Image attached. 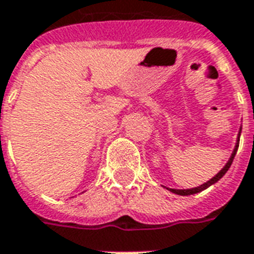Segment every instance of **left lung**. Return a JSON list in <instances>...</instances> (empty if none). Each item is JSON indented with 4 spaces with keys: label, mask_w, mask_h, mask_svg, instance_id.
<instances>
[{
    "label": "left lung",
    "mask_w": 254,
    "mask_h": 254,
    "mask_svg": "<svg viewBox=\"0 0 254 254\" xmlns=\"http://www.w3.org/2000/svg\"><path fill=\"white\" fill-rule=\"evenodd\" d=\"M240 136H241V132L240 134H238V143H237V145H235V149H234V152H233V155H231V158H230V160L227 162V165L224 166L223 169L222 170L219 171L218 174L216 176L213 177L212 180H209L208 182H205L204 185H201V187H198V188H193V189H187V190H178V189H169V190H171L173 193H176V194H181V196H189V194H194V193H198V191H201L204 190V189H207V188H209L211 185H213L215 182H218L222 177L227 173V170L230 169V166H231V163H233V160H234V156L235 154H237V149H238V145H240Z\"/></svg>",
    "instance_id": "1"
}]
</instances>
